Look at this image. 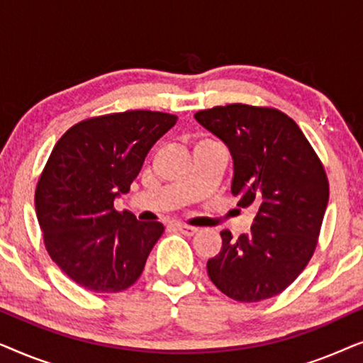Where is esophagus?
<instances>
[{
  "mask_svg": "<svg viewBox=\"0 0 363 363\" xmlns=\"http://www.w3.org/2000/svg\"><path fill=\"white\" fill-rule=\"evenodd\" d=\"M175 228H177L178 231L183 233V235H186V236H193V235H195V233L198 231V228H195V226H188V225H183V223H177Z\"/></svg>",
  "mask_w": 363,
  "mask_h": 363,
  "instance_id": "34e87169",
  "label": "esophagus"
}]
</instances>
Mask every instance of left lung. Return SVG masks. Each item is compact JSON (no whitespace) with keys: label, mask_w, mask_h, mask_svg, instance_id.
<instances>
[{"label":"left lung","mask_w":363,"mask_h":363,"mask_svg":"<svg viewBox=\"0 0 363 363\" xmlns=\"http://www.w3.org/2000/svg\"><path fill=\"white\" fill-rule=\"evenodd\" d=\"M230 148L238 205L252 206L251 231L208 259L213 284L231 299L259 302L281 294L304 271L329 201L324 165L297 123L271 107L228 104L195 113Z\"/></svg>","instance_id":"8db88e82"}]
</instances>
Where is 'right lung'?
Masks as SVG:
<instances>
[{"mask_svg": "<svg viewBox=\"0 0 363 363\" xmlns=\"http://www.w3.org/2000/svg\"><path fill=\"white\" fill-rule=\"evenodd\" d=\"M177 116L127 111L72 125L54 145L34 205L44 245L64 274L92 292H121L140 277L165 228L118 213L147 153Z\"/></svg>", "mask_w": 363, "mask_h": 363, "instance_id": "add662e5", "label": "right lung"}]
</instances>
